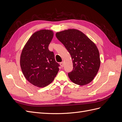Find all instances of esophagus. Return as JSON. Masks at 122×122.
<instances>
[{
	"mask_svg": "<svg viewBox=\"0 0 122 122\" xmlns=\"http://www.w3.org/2000/svg\"><path fill=\"white\" fill-rule=\"evenodd\" d=\"M60 65H61V67L62 68L64 67V62L63 61H62V62H61V63H60Z\"/></svg>",
	"mask_w": 122,
	"mask_h": 122,
	"instance_id": "esophagus-1",
	"label": "esophagus"
}]
</instances>
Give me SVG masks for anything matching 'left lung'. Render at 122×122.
I'll return each instance as SVG.
<instances>
[{
  "label": "left lung",
  "mask_w": 122,
  "mask_h": 122,
  "mask_svg": "<svg viewBox=\"0 0 122 122\" xmlns=\"http://www.w3.org/2000/svg\"><path fill=\"white\" fill-rule=\"evenodd\" d=\"M56 36L71 56L73 69L68 73L70 79L80 86L90 83L100 66L99 52L95 44L75 29L58 32Z\"/></svg>",
  "instance_id": "8db88e82"
}]
</instances>
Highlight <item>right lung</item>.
I'll return each mask as SVG.
<instances>
[{"label":"right lung","instance_id":"right-lung-1","mask_svg":"<svg viewBox=\"0 0 122 122\" xmlns=\"http://www.w3.org/2000/svg\"><path fill=\"white\" fill-rule=\"evenodd\" d=\"M50 30L35 32L26 43L20 56V66L25 78L39 87H44L53 81L60 66L55 60L48 46L53 36Z\"/></svg>","mask_w":122,"mask_h":122}]
</instances>
